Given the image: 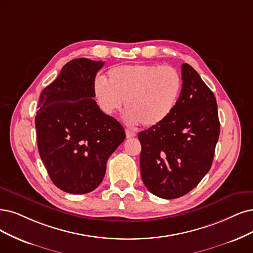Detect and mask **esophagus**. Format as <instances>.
<instances>
[{
  "instance_id": "esophagus-1",
  "label": "esophagus",
  "mask_w": 253,
  "mask_h": 253,
  "mask_svg": "<svg viewBox=\"0 0 253 253\" xmlns=\"http://www.w3.org/2000/svg\"><path fill=\"white\" fill-rule=\"evenodd\" d=\"M136 135V133L135 132H133V131H130V130H126V137L127 138H131V137H134Z\"/></svg>"
}]
</instances>
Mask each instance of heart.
Masks as SVG:
<instances>
[{
	"label": "heart",
	"mask_w": 253,
	"mask_h": 253,
	"mask_svg": "<svg viewBox=\"0 0 253 253\" xmlns=\"http://www.w3.org/2000/svg\"><path fill=\"white\" fill-rule=\"evenodd\" d=\"M181 89V75L169 65H118L108 71L107 80L93 82V96L105 115L120 110L125 100L127 123L145 127L160 125L172 114Z\"/></svg>",
	"instance_id": "heart-1"
}]
</instances>
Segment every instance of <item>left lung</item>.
Returning <instances> with one entry per match:
<instances>
[{"mask_svg": "<svg viewBox=\"0 0 253 253\" xmlns=\"http://www.w3.org/2000/svg\"><path fill=\"white\" fill-rule=\"evenodd\" d=\"M181 76L182 89L172 114L138 133L142 180L164 199L179 198L201 181L220 134L213 92L190 64L181 65Z\"/></svg>", "mask_w": 253, "mask_h": 253, "instance_id": "obj_1", "label": "left lung"}]
</instances>
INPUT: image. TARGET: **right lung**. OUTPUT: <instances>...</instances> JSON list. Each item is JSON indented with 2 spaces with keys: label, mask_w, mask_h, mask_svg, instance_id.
Wrapping results in <instances>:
<instances>
[{
  "label": "right lung",
  "mask_w": 253,
  "mask_h": 253,
  "mask_svg": "<svg viewBox=\"0 0 253 253\" xmlns=\"http://www.w3.org/2000/svg\"><path fill=\"white\" fill-rule=\"evenodd\" d=\"M104 62L71 60L41 93L35 117L37 147L53 183L70 194L98 188L125 130L99 108L93 82Z\"/></svg>",
  "instance_id": "obj_1"
}]
</instances>
